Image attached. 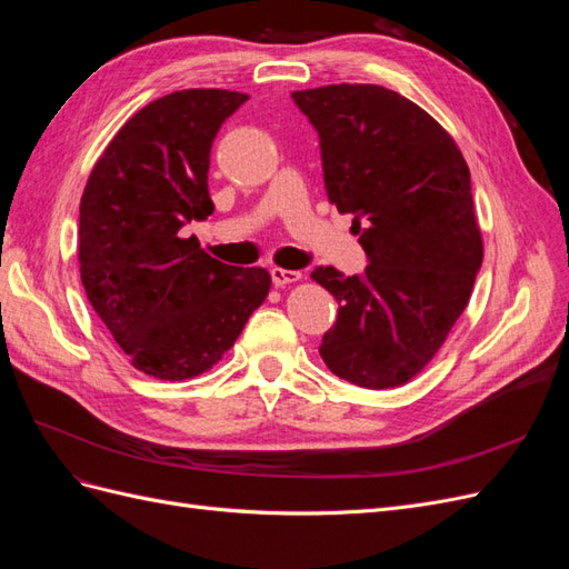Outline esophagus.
Segmentation results:
<instances>
[{
	"instance_id": "1",
	"label": "esophagus",
	"mask_w": 569,
	"mask_h": 569,
	"mask_svg": "<svg viewBox=\"0 0 569 569\" xmlns=\"http://www.w3.org/2000/svg\"><path fill=\"white\" fill-rule=\"evenodd\" d=\"M270 278L274 287H284L301 280V272L299 270H284V268H270Z\"/></svg>"
}]
</instances>
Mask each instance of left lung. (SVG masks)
Here are the masks:
<instances>
[{
	"instance_id": "8db88e82",
	"label": "left lung",
	"mask_w": 569,
	"mask_h": 569,
	"mask_svg": "<svg viewBox=\"0 0 569 569\" xmlns=\"http://www.w3.org/2000/svg\"><path fill=\"white\" fill-rule=\"evenodd\" d=\"M320 137L327 199L353 216L360 274L318 266L339 303L320 356L366 389L406 385L435 358L481 268L470 168L453 137L380 84L291 92Z\"/></svg>"
}]
</instances>
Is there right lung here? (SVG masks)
<instances>
[{
	"mask_svg": "<svg viewBox=\"0 0 569 569\" xmlns=\"http://www.w3.org/2000/svg\"><path fill=\"white\" fill-rule=\"evenodd\" d=\"M249 97L182 90L118 130L80 199V280L132 366L189 380L222 358L270 289L266 268H234L182 228L213 213L211 144Z\"/></svg>",
	"mask_w": 569,
	"mask_h": 569,
	"instance_id": "right-lung-1",
	"label": "right lung"
}]
</instances>
